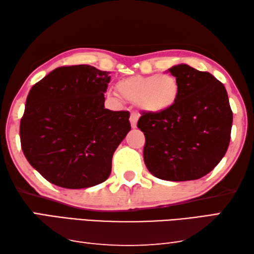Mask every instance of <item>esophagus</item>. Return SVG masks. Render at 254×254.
Returning <instances> with one entry per match:
<instances>
[{
  "mask_svg": "<svg viewBox=\"0 0 254 254\" xmlns=\"http://www.w3.org/2000/svg\"><path fill=\"white\" fill-rule=\"evenodd\" d=\"M137 120H139V115H137L136 113H132L131 117H130V123H131V127H132L133 128L136 127Z\"/></svg>",
  "mask_w": 254,
  "mask_h": 254,
  "instance_id": "1",
  "label": "esophagus"
}]
</instances>
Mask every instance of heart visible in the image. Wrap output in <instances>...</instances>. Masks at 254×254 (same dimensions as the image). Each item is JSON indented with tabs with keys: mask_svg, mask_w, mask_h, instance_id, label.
<instances>
[{
	"mask_svg": "<svg viewBox=\"0 0 254 254\" xmlns=\"http://www.w3.org/2000/svg\"><path fill=\"white\" fill-rule=\"evenodd\" d=\"M117 89L124 100L137 103L143 111L153 115L173 109L181 93L177 77L169 74L132 76L118 82Z\"/></svg>",
	"mask_w": 254,
	"mask_h": 254,
	"instance_id": "b5f03b06",
	"label": "heart"
}]
</instances>
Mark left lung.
Masks as SVG:
<instances>
[{
    "label": "left lung",
    "mask_w": 254,
    "mask_h": 254,
    "mask_svg": "<svg viewBox=\"0 0 254 254\" xmlns=\"http://www.w3.org/2000/svg\"><path fill=\"white\" fill-rule=\"evenodd\" d=\"M181 86L178 103L163 114L142 113L143 158L151 174L165 181H191L211 172L228 150L232 111L224 85L188 64L170 67Z\"/></svg>",
    "instance_id": "obj_1"
}]
</instances>
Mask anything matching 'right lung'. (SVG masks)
<instances>
[{"label": "right lung", "instance_id": "right-lung-1", "mask_svg": "<svg viewBox=\"0 0 254 254\" xmlns=\"http://www.w3.org/2000/svg\"><path fill=\"white\" fill-rule=\"evenodd\" d=\"M110 72L91 65L58 67L32 86L20 124L29 163L64 189L98 186L131 130L127 111L104 108Z\"/></svg>", "mask_w": 254, "mask_h": 254}]
</instances>
